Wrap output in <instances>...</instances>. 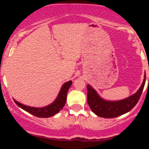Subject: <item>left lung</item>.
<instances>
[{
    "label": "left lung",
    "instance_id": "1",
    "mask_svg": "<svg viewBox=\"0 0 149 149\" xmlns=\"http://www.w3.org/2000/svg\"><path fill=\"white\" fill-rule=\"evenodd\" d=\"M149 81V80H148ZM146 83V74L144 80L139 90L135 94L123 100L110 101L101 98L96 91L90 85H87V103L95 114L104 118H115L126 113L134 108L137 104Z\"/></svg>",
    "mask_w": 149,
    "mask_h": 149
}]
</instances>
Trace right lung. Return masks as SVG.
<instances>
[{"label": "right lung", "mask_w": 149, "mask_h": 149, "mask_svg": "<svg viewBox=\"0 0 149 149\" xmlns=\"http://www.w3.org/2000/svg\"><path fill=\"white\" fill-rule=\"evenodd\" d=\"M72 84V81H69L63 84L56 100L52 104L44 107H40V108L39 107H38V108L37 107H32L22 104L15 100H14V101L19 107H21L25 111L28 112L29 113L35 116L40 117V118H48V117L53 116L55 114L59 113L63 108L64 105L65 104L67 93H68V89L70 88Z\"/></svg>", "instance_id": "add662e5"}]
</instances>
